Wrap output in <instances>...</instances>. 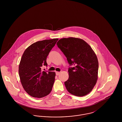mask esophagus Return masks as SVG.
I'll list each match as a JSON object with an SVG mask.
<instances>
[{
  "instance_id": "34e87169",
  "label": "esophagus",
  "mask_w": 122,
  "mask_h": 122,
  "mask_svg": "<svg viewBox=\"0 0 122 122\" xmlns=\"http://www.w3.org/2000/svg\"><path fill=\"white\" fill-rule=\"evenodd\" d=\"M60 74V72H56V75L57 76H58Z\"/></svg>"
}]
</instances>
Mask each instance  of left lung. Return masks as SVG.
I'll list each match as a JSON object with an SVG mask.
<instances>
[{"instance_id": "left-lung-1", "label": "left lung", "mask_w": 122, "mask_h": 122, "mask_svg": "<svg viewBox=\"0 0 122 122\" xmlns=\"http://www.w3.org/2000/svg\"><path fill=\"white\" fill-rule=\"evenodd\" d=\"M57 45L67 58L70 65L69 78L64 82L70 94L83 97L90 93L98 79V61L96 53L86 42L80 38H62Z\"/></svg>"}]
</instances>
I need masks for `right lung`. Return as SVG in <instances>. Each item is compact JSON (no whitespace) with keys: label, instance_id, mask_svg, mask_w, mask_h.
I'll use <instances>...</instances> for the list:
<instances>
[{"label":"right lung","instance_id":"add662e5","mask_svg":"<svg viewBox=\"0 0 122 122\" xmlns=\"http://www.w3.org/2000/svg\"><path fill=\"white\" fill-rule=\"evenodd\" d=\"M58 38L38 41L24 51L19 66V75L25 91L30 96L42 98L51 92L55 81L54 72L42 71L47 66V56Z\"/></svg>","mask_w":122,"mask_h":122}]
</instances>
